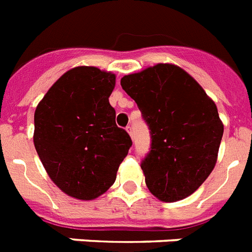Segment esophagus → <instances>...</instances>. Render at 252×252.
<instances>
[{"mask_svg": "<svg viewBox=\"0 0 252 252\" xmlns=\"http://www.w3.org/2000/svg\"><path fill=\"white\" fill-rule=\"evenodd\" d=\"M126 131H127L128 134H130L131 138H132V135H134V134H132V127H131L130 125H128V126H126Z\"/></svg>", "mask_w": 252, "mask_h": 252, "instance_id": "34e87169", "label": "esophagus"}]
</instances>
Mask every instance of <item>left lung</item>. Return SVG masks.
I'll list each match as a JSON object with an SVG mask.
<instances>
[{"instance_id": "8db88e82", "label": "left lung", "mask_w": 252, "mask_h": 252, "mask_svg": "<svg viewBox=\"0 0 252 252\" xmlns=\"http://www.w3.org/2000/svg\"><path fill=\"white\" fill-rule=\"evenodd\" d=\"M151 132L145 184L163 202L190 196L215 167L224 126L218 108L186 70L157 64L121 78Z\"/></svg>"}]
</instances>
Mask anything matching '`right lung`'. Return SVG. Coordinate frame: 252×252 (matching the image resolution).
I'll return each instance as SVG.
<instances>
[{
	"label": "right lung",
	"instance_id": "add662e5",
	"mask_svg": "<svg viewBox=\"0 0 252 252\" xmlns=\"http://www.w3.org/2000/svg\"><path fill=\"white\" fill-rule=\"evenodd\" d=\"M114 85V74L77 66L56 81L34 112L39 159L51 180L74 198L89 201L107 192L132 145L109 104Z\"/></svg>",
	"mask_w": 252,
	"mask_h": 252
}]
</instances>
